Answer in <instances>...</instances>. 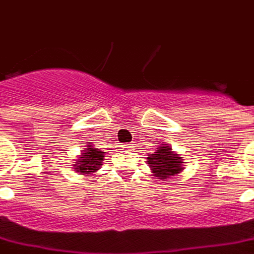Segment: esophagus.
I'll return each instance as SVG.
<instances>
[{"label": "esophagus", "mask_w": 254, "mask_h": 254, "mask_svg": "<svg viewBox=\"0 0 254 254\" xmlns=\"http://www.w3.org/2000/svg\"><path fill=\"white\" fill-rule=\"evenodd\" d=\"M123 148H125V149H131V148H132V144H125V145H123Z\"/></svg>", "instance_id": "34e87169"}]
</instances>
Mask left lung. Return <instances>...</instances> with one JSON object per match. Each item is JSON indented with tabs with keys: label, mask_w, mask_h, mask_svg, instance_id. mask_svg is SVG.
Wrapping results in <instances>:
<instances>
[{
	"label": "left lung",
	"mask_w": 254,
	"mask_h": 254,
	"mask_svg": "<svg viewBox=\"0 0 254 254\" xmlns=\"http://www.w3.org/2000/svg\"><path fill=\"white\" fill-rule=\"evenodd\" d=\"M182 160L183 159L178 154L171 151L168 144L160 145L159 148H156V152L148 155V164L152 168V174L163 180L180 174L184 170Z\"/></svg>",
	"instance_id": "left-lung-1"
}]
</instances>
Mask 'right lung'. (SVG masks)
Returning <instances> with one entry per match:
<instances>
[{
	"instance_id": "right-lung-1",
	"label": "right lung",
	"mask_w": 254,
	"mask_h": 254,
	"mask_svg": "<svg viewBox=\"0 0 254 254\" xmlns=\"http://www.w3.org/2000/svg\"><path fill=\"white\" fill-rule=\"evenodd\" d=\"M103 156H105V152H102L98 148H94L92 145H87L86 148H83L82 155L78 158V160H75L74 171L80 175L90 176L99 170L102 162H103Z\"/></svg>"
}]
</instances>
